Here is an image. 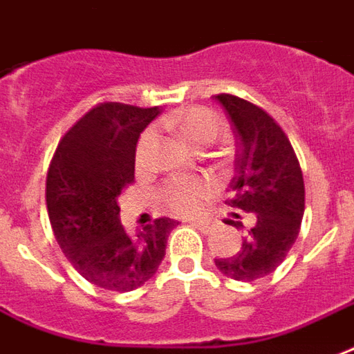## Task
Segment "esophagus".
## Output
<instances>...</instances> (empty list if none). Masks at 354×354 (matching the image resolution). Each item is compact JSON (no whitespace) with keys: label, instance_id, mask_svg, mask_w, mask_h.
I'll return each mask as SVG.
<instances>
[{"label":"esophagus","instance_id":"obj_1","mask_svg":"<svg viewBox=\"0 0 354 354\" xmlns=\"http://www.w3.org/2000/svg\"><path fill=\"white\" fill-rule=\"evenodd\" d=\"M190 224H192L194 228H198L202 234H209V232L215 230V223H213V221H192Z\"/></svg>","mask_w":354,"mask_h":354}]
</instances>
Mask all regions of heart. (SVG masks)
<instances>
[{
    "mask_svg": "<svg viewBox=\"0 0 354 354\" xmlns=\"http://www.w3.org/2000/svg\"><path fill=\"white\" fill-rule=\"evenodd\" d=\"M174 126L180 139L190 147L205 145L218 136L221 120L215 113L205 109H187L174 115ZM213 194V183L200 177L169 179L160 188V205L171 215H194Z\"/></svg>",
    "mask_w": 354,
    "mask_h": 354,
    "instance_id": "1",
    "label": "heart"
}]
</instances>
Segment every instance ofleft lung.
<instances>
[{
    "instance_id": "8db88e82",
    "label": "left lung",
    "mask_w": 354,
    "mask_h": 354,
    "mask_svg": "<svg viewBox=\"0 0 354 354\" xmlns=\"http://www.w3.org/2000/svg\"><path fill=\"white\" fill-rule=\"evenodd\" d=\"M215 100L228 113L237 138L234 198L228 203L257 216L239 252L215 259V266L232 279L254 281L275 272L298 237L306 207L304 177L285 131L264 109L232 94ZM226 224L243 228L239 213H232Z\"/></svg>"
}]
</instances>
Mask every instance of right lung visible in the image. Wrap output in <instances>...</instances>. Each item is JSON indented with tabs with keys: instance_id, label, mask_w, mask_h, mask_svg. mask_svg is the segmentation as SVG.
Instances as JSON below:
<instances>
[{
	"instance_id": "obj_1",
	"label": "right lung",
	"mask_w": 354,
	"mask_h": 354,
	"mask_svg": "<svg viewBox=\"0 0 354 354\" xmlns=\"http://www.w3.org/2000/svg\"><path fill=\"white\" fill-rule=\"evenodd\" d=\"M158 107L105 102L60 139L46 174V209L64 254L92 285L128 292L151 279L166 254L174 218L126 234L117 198L133 180L141 131Z\"/></svg>"
}]
</instances>
